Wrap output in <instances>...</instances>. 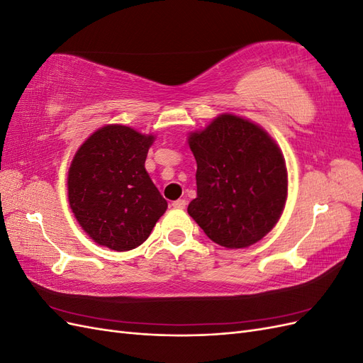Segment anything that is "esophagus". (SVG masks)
Returning <instances> with one entry per match:
<instances>
[{
	"mask_svg": "<svg viewBox=\"0 0 363 363\" xmlns=\"http://www.w3.org/2000/svg\"><path fill=\"white\" fill-rule=\"evenodd\" d=\"M186 206H188V201H186V200L172 201V207H174V208H184Z\"/></svg>",
	"mask_w": 363,
	"mask_h": 363,
	"instance_id": "esophagus-1",
	"label": "esophagus"
}]
</instances>
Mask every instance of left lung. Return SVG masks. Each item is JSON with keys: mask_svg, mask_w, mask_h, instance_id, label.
<instances>
[{"mask_svg": "<svg viewBox=\"0 0 363 363\" xmlns=\"http://www.w3.org/2000/svg\"><path fill=\"white\" fill-rule=\"evenodd\" d=\"M196 199L188 213L215 244L247 248L279 223L288 200V168L277 142L252 121L233 113L192 131Z\"/></svg>", "mask_w": 363, "mask_h": 363, "instance_id": "1", "label": "left lung"}]
</instances>
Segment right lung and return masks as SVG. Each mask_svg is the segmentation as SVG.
I'll return each instance as SVG.
<instances>
[{
	"mask_svg": "<svg viewBox=\"0 0 363 363\" xmlns=\"http://www.w3.org/2000/svg\"><path fill=\"white\" fill-rule=\"evenodd\" d=\"M155 135L123 124L95 130L68 171V201L95 244L128 251L144 244L168 203L145 171Z\"/></svg>",
	"mask_w": 363,
	"mask_h": 363,
	"instance_id": "obj_1",
	"label": "right lung"
}]
</instances>
